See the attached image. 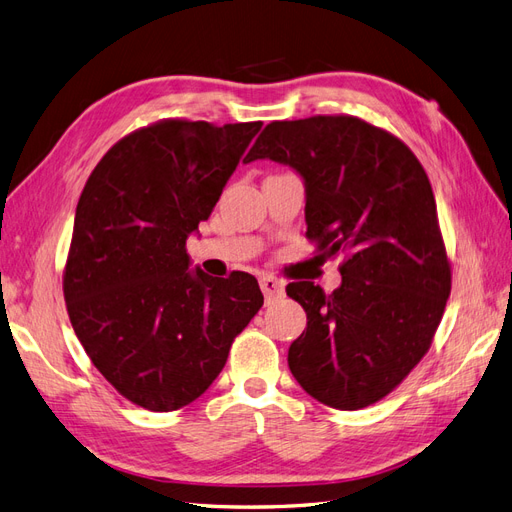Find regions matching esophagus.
Here are the masks:
<instances>
[{"label": "esophagus", "mask_w": 512, "mask_h": 512, "mask_svg": "<svg viewBox=\"0 0 512 512\" xmlns=\"http://www.w3.org/2000/svg\"><path fill=\"white\" fill-rule=\"evenodd\" d=\"M260 290L267 297V301H271V299L282 297V294H284V282L277 280V277H273V275H262L260 277Z\"/></svg>", "instance_id": "obj_1"}]
</instances>
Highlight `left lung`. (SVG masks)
<instances>
[{"instance_id":"obj_1","label":"left lung","mask_w":512,"mask_h":512,"mask_svg":"<svg viewBox=\"0 0 512 512\" xmlns=\"http://www.w3.org/2000/svg\"><path fill=\"white\" fill-rule=\"evenodd\" d=\"M247 162L290 166L305 185L307 237L344 256L342 284L286 286L307 314L288 348L303 391L337 410L389 395L429 350L451 294L436 198L421 162L369 123L339 115L273 121Z\"/></svg>"}]
</instances>
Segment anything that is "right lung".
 Here are the masks:
<instances>
[{"label":"right lung","instance_id":"add662e5","mask_svg":"<svg viewBox=\"0 0 512 512\" xmlns=\"http://www.w3.org/2000/svg\"><path fill=\"white\" fill-rule=\"evenodd\" d=\"M260 128L153 123L108 149L85 183L64 297L91 363L136 406L192 404L265 301L254 275L211 277L185 252Z\"/></svg>","mask_w":512,"mask_h":512}]
</instances>
